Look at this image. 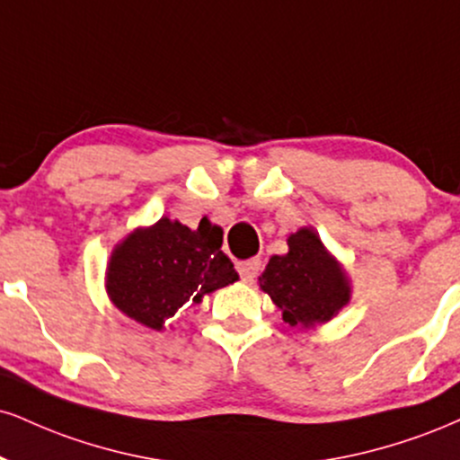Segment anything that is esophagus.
I'll use <instances>...</instances> for the list:
<instances>
[{"mask_svg":"<svg viewBox=\"0 0 460 460\" xmlns=\"http://www.w3.org/2000/svg\"><path fill=\"white\" fill-rule=\"evenodd\" d=\"M235 268L237 272H240L242 280L251 283L254 276L259 274V270H261V261H259V259H248V261H237Z\"/></svg>","mask_w":460,"mask_h":460,"instance_id":"1","label":"esophagus"}]
</instances>
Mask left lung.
Segmentation results:
<instances>
[{"instance_id": "1", "label": "left lung", "mask_w": 460, "mask_h": 460, "mask_svg": "<svg viewBox=\"0 0 460 460\" xmlns=\"http://www.w3.org/2000/svg\"><path fill=\"white\" fill-rule=\"evenodd\" d=\"M287 254H274L259 287L283 311L285 323L313 330L328 323L351 302V280L313 226L287 237Z\"/></svg>"}]
</instances>
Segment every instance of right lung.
Returning <instances> with one entry per match:
<instances>
[{
  "label": "right lung",
  "mask_w": 460,
  "mask_h": 460,
  "mask_svg": "<svg viewBox=\"0 0 460 460\" xmlns=\"http://www.w3.org/2000/svg\"><path fill=\"white\" fill-rule=\"evenodd\" d=\"M223 229L208 218L197 229L167 216L137 226L115 244L104 272L109 300L126 317L149 330L164 323L186 304L234 285V263L220 251Z\"/></svg>",
  "instance_id": "1"
}]
</instances>
